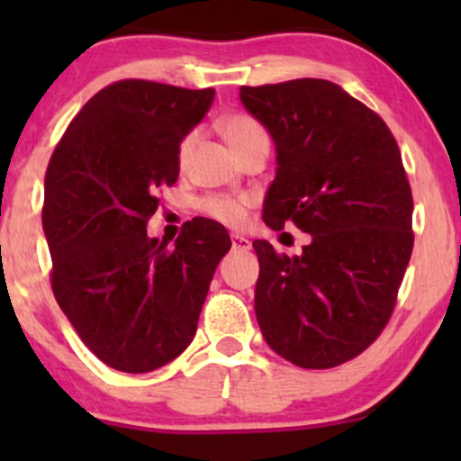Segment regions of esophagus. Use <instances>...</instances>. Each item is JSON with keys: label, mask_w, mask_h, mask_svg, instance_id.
Here are the masks:
<instances>
[{"label": "esophagus", "mask_w": 461, "mask_h": 461, "mask_svg": "<svg viewBox=\"0 0 461 461\" xmlns=\"http://www.w3.org/2000/svg\"><path fill=\"white\" fill-rule=\"evenodd\" d=\"M231 247H234V251H249V249H251V240L245 236L234 234L231 236Z\"/></svg>", "instance_id": "obj_1"}]
</instances>
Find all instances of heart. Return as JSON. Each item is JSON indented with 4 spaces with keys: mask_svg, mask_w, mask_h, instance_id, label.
<instances>
[{
    "mask_svg": "<svg viewBox=\"0 0 461 461\" xmlns=\"http://www.w3.org/2000/svg\"><path fill=\"white\" fill-rule=\"evenodd\" d=\"M221 130H223L227 142L231 145V149L236 151V156H240L242 151L247 149L249 145H253L256 140H260L267 136V131L260 123H258L253 116L249 114H230L225 116L223 123H221ZM194 136L188 134L186 139L179 142V162H184L188 158L190 149H193ZM247 199H234V197H205L199 201V210L210 219L219 221L227 227H240L245 225L247 221Z\"/></svg>",
    "mask_w": 461,
    "mask_h": 461,
    "instance_id": "1",
    "label": "heart"
}]
</instances>
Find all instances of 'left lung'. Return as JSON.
I'll use <instances>...</instances> for the list:
<instances>
[{
    "instance_id": "left-lung-1",
    "label": "left lung",
    "mask_w": 461,
    "mask_h": 461,
    "mask_svg": "<svg viewBox=\"0 0 461 461\" xmlns=\"http://www.w3.org/2000/svg\"><path fill=\"white\" fill-rule=\"evenodd\" d=\"M240 102L273 136L277 173L264 223L312 236L301 256L256 240V316L275 353L333 368L377 340L414 247L411 188L393 131L327 79L242 86Z\"/></svg>"
}]
</instances>
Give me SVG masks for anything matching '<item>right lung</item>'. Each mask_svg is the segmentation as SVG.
<instances>
[{"mask_svg": "<svg viewBox=\"0 0 461 461\" xmlns=\"http://www.w3.org/2000/svg\"><path fill=\"white\" fill-rule=\"evenodd\" d=\"M214 88L121 79L68 123L45 173L43 230L51 290L82 342L121 373H149L193 342L231 240L221 223L188 221L168 247L147 236L156 190L179 176V142Z\"/></svg>", "mask_w": 461, "mask_h": 461, "instance_id": "right-lung-1", "label": "right lung"}]
</instances>
